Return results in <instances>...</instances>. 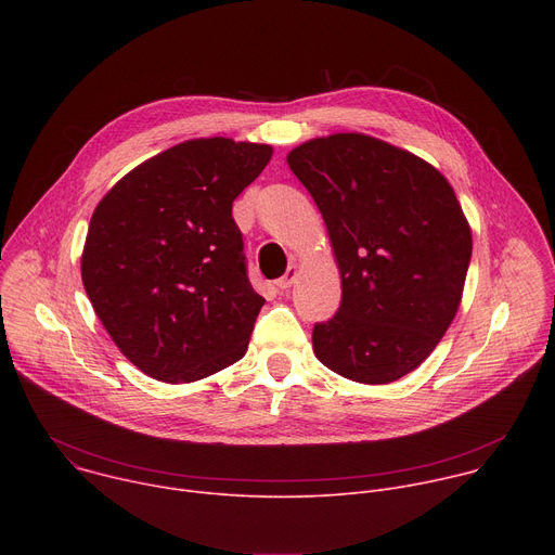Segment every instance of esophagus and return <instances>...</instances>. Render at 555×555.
<instances>
[{
  "mask_svg": "<svg viewBox=\"0 0 555 555\" xmlns=\"http://www.w3.org/2000/svg\"><path fill=\"white\" fill-rule=\"evenodd\" d=\"M296 276H298V268H296V266H289V268H287V272H285V276H281L279 281H274L276 289H279V292L289 289V287H292V283L296 281Z\"/></svg>",
  "mask_w": 555,
  "mask_h": 555,
  "instance_id": "esophagus-1",
  "label": "esophagus"
}]
</instances>
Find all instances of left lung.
Here are the masks:
<instances>
[{
	"instance_id": "left-lung-1",
	"label": "left lung",
	"mask_w": 555,
	"mask_h": 555,
	"mask_svg": "<svg viewBox=\"0 0 555 555\" xmlns=\"http://www.w3.org/2000/svg\"><path fill=\"white\" fill-rule=\"evenodd\" d=\"M287 165L319 206L343 300L315 323L313 353L360 384H388L439 345L461 302L472 232L448 180L422 157L364 133L292 149Z\"/></svg>"
}]
</instances>
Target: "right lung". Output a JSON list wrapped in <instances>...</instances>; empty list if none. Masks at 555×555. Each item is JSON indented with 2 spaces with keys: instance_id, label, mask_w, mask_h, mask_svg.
<instances>
[{
  "instance_id": "1",
  "label": "right lung",
  "mask_w": 555,
  "mask_h": 555,
  "mask_svg": "<svg viewBox=\"0 0 555 555\" xmlns=\"http://www.w3.org/2000/svg\"><path fill=\"white\" fill-rule=\"evenodd\" d=\"M270 157V144L186 140L129 171L96 206L83 285L142 373L195 382L248 351L266 298L248 281L232 202Z\"/></svg>"
}]
</instances>
